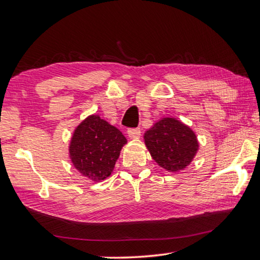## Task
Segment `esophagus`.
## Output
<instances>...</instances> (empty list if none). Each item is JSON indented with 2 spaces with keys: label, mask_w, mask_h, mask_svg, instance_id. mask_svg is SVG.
Returning <instances> with one entry per match:
<instances>
[{
  "label": "esophagus",
  "mask_w": 260,
  "mask_h": 260,
  "mask_svg": "<svg viewBox=\"0 0 260 260\" xmlns=\"http://www.w3.org/2000/svg\"><path fill=\"white\" fill-rule=\"evenodd\" d=\"M127 134L131 139H139L141 135V129L140 128H129L127 131Z\"/></svg>",
  "instance_id": "obj_1"
}]
</instances>
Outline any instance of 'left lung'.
I'll use <instances>...</instances> for the list:
<instances>
[{
  "instance_id": "left-lung-1",
  "label": "left lung",
  "mask_w": 260,
  "mask_h": 260,
  "mask_svg": "<svg viewBox=\"0 0 260 260\" xmlns=\"http://www.w3.org/2000/svg\"><path fill=\"white\" fill-rule=\"evenodd\" d=\"M144 142L152 159L170 172L186 169L199 150L195 133L174 118L156 122L144 133Z\"/></svg>"
}]
</instances>
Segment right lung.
<instances>
[{
  "mask_svg": "<svg viewBox=\"0 0 260 260\" xmlns=\"http://www.w3.org/2000/svg\"><path fill=\"white\" fill-rule=\"evenodd\" d=\"M126 143L119 129L91 114L74 131L70 142V158L83 177L99 182L111 175Z\"/></svg>",
  "mask_w": 260,
  "mask_h": 260,
  "instance_id": "add662e5",
  "label": "right lung"
}]
</instances>
